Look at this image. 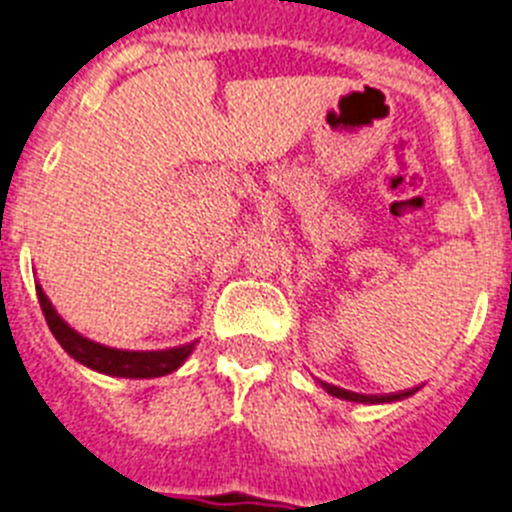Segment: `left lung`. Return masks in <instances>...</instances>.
Returning <instances> with one entry per match:
<instances>
[{
  "label": "left lung",
  "instance_id": "left-lung-1",
  "mask_svg": "<svg viewBox=\"0 0 512 512\" xmlns=\"http://www.w3.org/2000/svg\"><path fill=\"white\" fill-rule=\"evenodd\" d=\"M322 386L327 389V394L337 399H348V402H363V404H381V402H394V399H404V397H412L417 391L415 389H407V391H394V394H355V391L348 389H340V386H332V384H324Z\"/></svg>",
  "mask_w": 512,
  "mask_h": 512
}]
</instances>
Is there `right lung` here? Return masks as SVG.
Returning a JSON list of instances; mask_svg holds the SVG:
<instances>
[{
	"instance_id": "1",
	"label": "right lung",
	"mask_w": 512,
	"mask_h": 512,
	"mask_svg": "<svg viewBox=\"0 0 512 512\" xmlns=\"http://www.w3.org/2000/svg\"><path fill=\"white\" fill-rule=\"evenodd\" d=\"M35 291H38L43 317H46L53 337L59 340L61 348H64L74 361L92 368V371L108 373V376H121V379H157V376H167V373L177 371L195 348V342H188V345H180V348L170 350L108 348V345L87 340V337L79 335L77 330H71L69 324L56 314V309L51 306V301H48V296L43 293V288L35 286Z\"/></svg>"
}]
</instances>
